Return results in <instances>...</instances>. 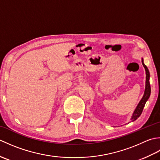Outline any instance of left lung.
I'll list each match as a JSON object with an SVG mask.
<instances>
[{
	"mask_svg": "<svg viewBox=\"0 0 160 160\" xmlns=\"http://www.w3.org/2000/svg\"><path fill=\"white\" fill-rule=\"evenodd\" d=\"M142 64H143L144 67L145 68V71H146V87H145V91H144V94L143 97H142V100H140V102H139L138 105L137 106L135 110L134 111V113L132 114V117H131V121L133 122L135 120L140 116V115L142 113V111H143V108L145 106V104L147 102V101L150 97L151 95V85H150V82H149V78H150V73H149V71L147 67L145 65L144 63V60L143 58L142 59Z\"/></svg>",
	"mask_w": 160,
	"mask_h": 160,
	"instance_id": "obj_1",
	"label": "left lung"
}]
</instances>
